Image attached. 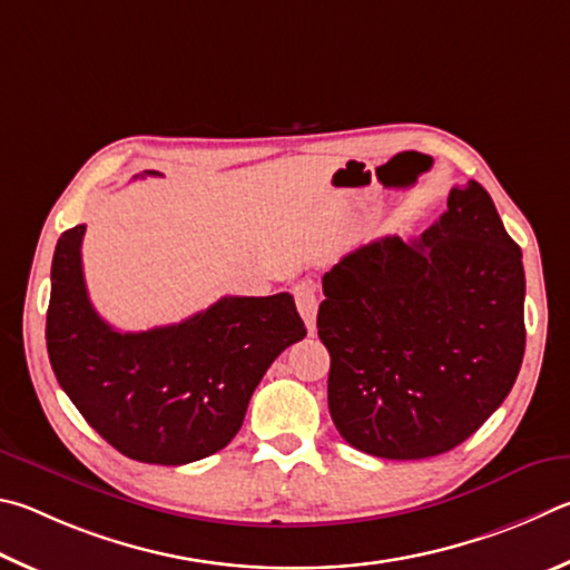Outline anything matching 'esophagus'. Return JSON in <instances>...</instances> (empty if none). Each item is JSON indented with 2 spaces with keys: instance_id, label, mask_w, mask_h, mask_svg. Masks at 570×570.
Here are the masks:
<instances>
[{
  "instance_id": "obj_1",
  "label": "esophagus",
  "mask_w": 570,
  "mask_h": 570,
  "mask_svg": "<svg viewBox=\"0 0 570 570\" xmlns=\"http://www.w3.org/2000/svg\"><path fill=\"white\" fill-rule=\"evenodd\" d=\"M293 295H295L297 311H301L303 321L307 325V331H315V317H317V293H315V285L311 283V279H303V283H297L293 287Z\"/></svg>"
}]
</instances>
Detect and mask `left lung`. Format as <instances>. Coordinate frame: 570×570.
<instances>
[{"label": "left lung", "instance_id": "8db88e82", "mask_svg": "<svg viewBox=\"0 0 570 570\" xmlns=\"http://www.w3.org/2000/svg\"><path fill=\"white\" fill-rule=\"evenodd\" d=\"M323 293L327 405L357 451L448 453L511 393L525 351L523 255L475 179L451 189L417 239L381 237L345 255Z\"/></svg>", "mask_w": 570, "mask_h": 570}]
</instances>
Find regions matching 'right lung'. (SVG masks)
I'll return each mask as SVG.
<instances>
[{
	"label": "right lung",
	"mask_w": 570,
	"mask_h": 570,
	"mask_svg": "<svg viewBox=\"0 0 570 570\" xmlns=\"http://www.w3.org/2000/svg\"><path fill=\"white\" fill-rule=\"evenodd\" d=\"M82 237L85 225L67 229L52 259L47 353L57 383L132 461L185 465L223 451L267 367L307 333L293 295L223 297L177 325L119 333L89 303Z\"/></svg>",
	"instance_id": "right-lung-1"
}]
</instances>
